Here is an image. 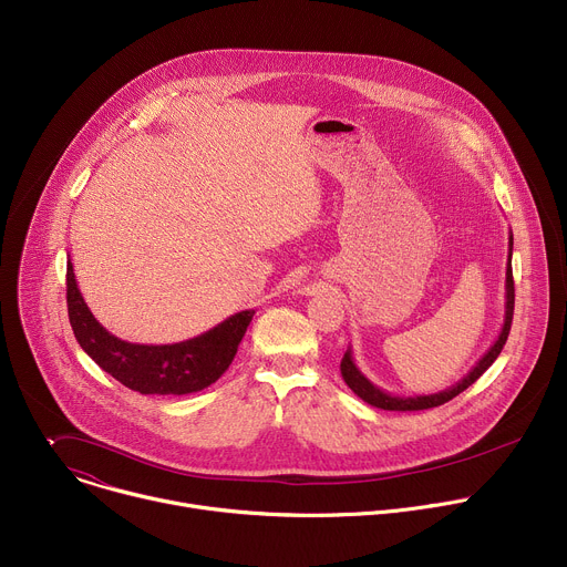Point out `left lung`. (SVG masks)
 <instances>
[{
    "label": "left lung",
    "mask_w": 567,
    "mask_h": 567,
    "mask_svg": "<svg viewBox=\"0 0 567 567\" xmlns=\"http://www.w3.org/2000/svg\"><path fill=\"white\" fill-rule=\"evenodd\" d=\"M512 249H514V237L509 233V256H507V274H505V320L498 339L494 341V346L484 352V357L468 370V374H464L455 385L444 388L440 392L433 394H415V396H399V394H390L385 390H381L379 385H374L354 363L352 359V350L348 348V352L341 359V374L343 381L350 385V390L361 396L365 403L374 409H383V411H426V409H435L442 406V403L451 401L453 396H457L462 390H466L471 383H475L484 370H487L498 354L503 352L509 330H512V318H514V276H512Z\"/></svg>",
    "instance_id": "1"
}]
</instances>
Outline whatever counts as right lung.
<instances>
[{"label": "right lung", "mask_w": 567, "mask_h": 567, "mask_svg": "<svg viewBox=\"0 0 567 567\" xmlns=\"http://www.w3.org/2000/svg\"><path fill=\"white\" fill-rule=\"evenodd\" d=\"M66 307L75 341L107 374L141 394H188L215 383L230 365L256 309L228 316L213 330L171 346L127 343L94 318L66 262Z\"/></svg>", "instance_id": "add662e5"}]
</instances>
